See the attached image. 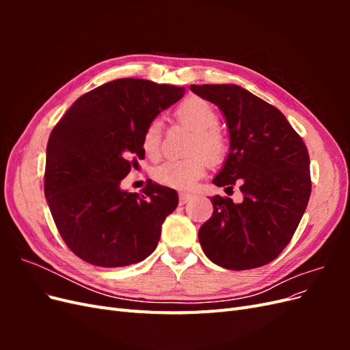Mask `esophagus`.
I'll return each mask as SVG.
<instances>
[{
    "mask_svg": "<svg viewBox=\"0 0 350 350\" xmlns=\"http://www.w3.org/2000/svg\"><path fill=\"white\" fill-rule=\"evenodd\" d=\"M191 197H193V194H189V193H179V204L188 203V201L191 200Z\"/></svg>",
    "mask_w": 350,
    "mask_h": 350,
    "instance_id": "obj_1",
    "label": "esophagus"
}]
</instances>
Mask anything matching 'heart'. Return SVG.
<instances>
[{
    "instance_id": "1",
    "label": "heart",
    "mask_w": 350,
    "mask_h": 350,
    "mask_svg": "<svg viewBox=\"0 0 350 350\" xmlns=\"http://www.w3.org/2000/svg\"><path fill=\"white\" fill-rule=\"evenodd\" d=\"M176 120L194 131L189 144L191 157L172 159L154 169L156 181L176 189L191 188L197 179L211 166L220 165L226 159L229 144L225 134L217 130L219 115L211 105L200 98H189L179 105ZM143 149L150 159H157L162 150V122L153 120L143 134Z\"/></svg>"
}]
</instances>
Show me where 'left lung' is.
Returning a JSON list of instances; mask_svg holds the SVG:
<instances>
[{
  "label": "left lung",
  "mask_w": 350,
  "mask_h": 350,
  "mask_svg": "<svg viewBox=\"0 0 350 350\" xmlns=\"http://www.w3.org/2000/svg\"><path fill=\"white\" fill-rule=\"evenodd\" d=\"M224 112L230 149L215 185H239L243 200L215 196L198 230L206 256L229 270L261 267L291 242L311 196L310 156L299 134L273 105L237 84H191Z\"/></svg>",
  "instance_id": "1"
}]
</instances>
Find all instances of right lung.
Wrapping results in <instances>:
<instances>
[{"instance_id":"right-lung-1","label":"right lung","mask_w":350,"mask_h":350,"mask_svg":"<svg viewBox=\"0 0 350 350\" xmlns=\"http://www.w3.org/2000/svg\"><path fill=\"white\" fill-rule=\"evenodd\" d=\"M184 93L118 79L83 94L54 126L45 197L61 238L81 260L124 267L156 250L162 224L178 206L176 191L150 181L140 196L124 191L121 181L144 156L147 125Z\"/></svg>"}]
</instances>
